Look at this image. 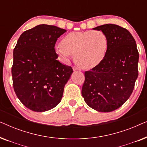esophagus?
<instances>
[{
    "label": "esophagus",
    "instance_id": "esophagus-1",
    "mask_svg": "<svg viewBox=\"0 0 147 147\" xmlns=\"http://www.w3.org/2000/svg\"><path fill=\"white\" fill-rule=\"evenodd\" d=\"M73 70L74 71H80V69L78 67H75V66H74L73 67Z\"/></svg>",
    "mask_w": 147,
    "mask_h": 147
}]
</instances>
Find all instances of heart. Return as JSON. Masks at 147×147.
Instances as JSON below:
<instances>
[{"mask_svg": "<svg viewBox=\"0 0 147 147\" xmlns=\"http://www.w3.org/2000/svg\"><path fill=\"white\" fill-rule=\"evenodd\" d=\"M108 47V37L100 30L71 32L64 36L55 52L64 61L75 55V61L84 69H91L102 63Z\"/></svg>", "mask_w": 147, "mask_h": 147, "instance_id": "heart-1", "label": "heart"}]
</instances>
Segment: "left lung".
<instances>
[{"mask_svg": "<svg viewBox=\"0 0 147 147\" xmlns=\"http://www.w3.org/2000/svg\"><path fill=\"white\" fill-rule=\"evenodd\" d=\"M108 37L107 53L102 63L85 71L82 94L90 107L98 112L114 111L131 95L138 75L139 54L136 41L125 28L106 24L94 28Z\"/></svg>", "mask_w": 147, "mask_h": 147, "instance_id": "obj_1", "label": "left lung"}]
</instances>
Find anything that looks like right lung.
Listing matches in <instances>:
<instances>
[{
	"mask_svg": "<svg viewBox=\"0 0 147 147\" xmlns=\"http://www.w3.org/2000/svg\"><path fill=\"white\" fill-rule=\"evenodd\" d=\"M65 32L54 25H37L23 32L14 48V90L22 104L33 111L55 107L73 72L71 66L57 60L55 45Z\"/></svg>",
	"mask_w": 147,
	"mask_h": 147,
	"instance_id": "obj_1",
	"label": "right lung"
}]
</instances>
